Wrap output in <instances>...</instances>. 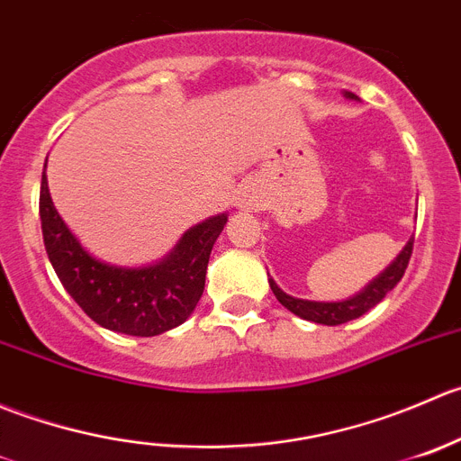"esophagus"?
<instances>
[{
	"instance_id": "1",
	"label": "esophagus",
	"mask_w": 461,
	"mask_h": 461,
	"mask_svg": "<svg viewBox=\"0 0 461 461\" xmlns=\"http://www.w3.org/2000/svg\"><path fill=\"white\" fill-rule=\"evenodd\" d=\"M235 206L240 211H258V208H262V197H259V193L250 184L241 185L240 193H237Z\"/></svg>"
}]
</instances>
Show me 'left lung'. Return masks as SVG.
I'll list each match as a JSON object with an SVG mask.
<instances>
[{
	"instance_id": "left-lung-1",
	"label": "left lung",
	"mask_w": 461,
	"mask_h": 461,
	"mask_svg": "<svg viewBox=\"0 0 461 461\" xmlns=\"http://www.w3.org/2000/svg\"><path fill=\"white\" fill-rule=\"evenodd\" d=\"M345 98L348 100H358V95H354L352 91H345ZM412 241L414 237H410L408 244L401 249V253L392 259L390 264L375 277L372 282H367L358 294L349 295L348 300H336V303H318V300H304L295 298V295L285 294L280 286L276 285V280L268 277V285H271V291L276 294V298L280 300L282 307L289 309L291 313H295L303 321L318 322V325H343V322L354 321V318H361L363 313L370 312L372 307L381 303L396 285L403 277L405 267L410 262V255H412Z\"/></svg>"
}]
</instances>
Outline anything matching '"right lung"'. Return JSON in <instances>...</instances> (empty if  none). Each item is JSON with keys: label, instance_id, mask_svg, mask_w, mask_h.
I'll use <instances>...</instances> for the list:
<instances>
[{"label": "right lung", "instance_id": "add662e5", "mask_svg": "<svg viewBox=\"0 0 461 461\" xmlns=\"http://www.w3.org/2000/svg\"><path fill=\"white\" fill-rule=\"evenodd\" d=\"M40 220L47 255L67 294L109 331L158 336L188 321L206 285L212 244L229 215L208 217L188 229L175 249L145 267H121L91 255L53 206L47 163L40 188Z\"/></svg>", "mask_w": 461, "mask_h": 461}]
</instances>
